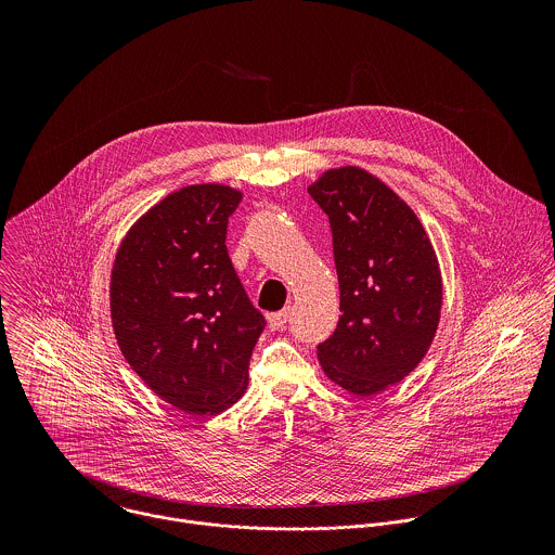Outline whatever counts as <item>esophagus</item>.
<instances>
[{
  "mask_svg": "<svg viewBox=\"0 0 555 555\" xmlns=\"http://www.w3.org/2000/svg\"><path fill=\"white\" fill-rule=\"evenodd\" d=\"M291 314H293V308H284L282 312L269 314V328H273V331L284 328V326H286V322H288V318H291Z\"/></svg>",
  "mask_w": 555,
  "mask_h": 555,
  "instance_id": "1",
  "label": "esophagus"
}]
</instances>
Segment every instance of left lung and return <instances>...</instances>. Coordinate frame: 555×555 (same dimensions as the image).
Here are the masks:
<instances>
[{"label": "left lung", "instance_id": "8db88e82", "mask_svg": "<svg viewBox=\"0 0 555 555\" xmlns=\"http://www.w3.org/2000/svg\"><path fill=\"white\" fill-rule=\"evenodd\" d=\"M308 192L328 216L339 322L318 344L335 385L370 397L401 383L427 354L442 310V275L416 214L372 172L341 166Z\"/></svg>", "mask_w": 555, "mask_h": 555}]
</instances>
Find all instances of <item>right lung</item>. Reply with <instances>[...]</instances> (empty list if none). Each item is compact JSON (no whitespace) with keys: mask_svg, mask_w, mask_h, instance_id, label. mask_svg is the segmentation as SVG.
<instances>
[{"mask_svg":"<svg viewBox=\"0 0 555 555\" xmlns=\"http://www.w3.org/2000/svg\"><path fill=\"white\" fill-rule=\"evenodd\" d=\"M241 196L220 183L168 194L128 231L111 271L121 354L156 396L188 414H216L243 396L264 328L227 249Z\"/></svg>","mask_w":555,"mask_h":555,"instance_id":"right-lung-1","label":"right lung"}]
</instances>
